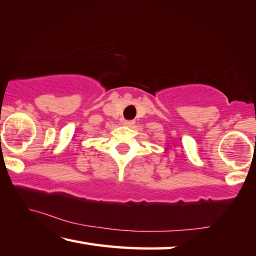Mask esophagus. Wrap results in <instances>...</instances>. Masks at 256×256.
<instances>
[{
	"label": "esophagus",
	"mask_w": 256,
	"mask_h": 256,
	"mask_svg": "<svg viewBox=\"0 0 256 256\" xmlns=\"http://www.w3.org/2000/svg\"><path fill=\"white\" fill-rule=\"evenodd\" d=\"M124 124L127 126V127H132V126L135 124V121H134V120H124Z\"/></svg>",
	"instance_id": "1"
}]
</instances>
